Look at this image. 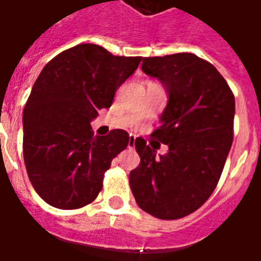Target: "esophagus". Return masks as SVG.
<instances>
[{
	"label": "esophagus",
	"mask_w": 261,
	"mask_h": 261,
	"mask_svg": "<svg viewBox=\"0 0 261 261\" xmlns=\"http://www.w3.org/2000/svg\"><path fill=\"white\" fill-rule=\"evenodd\" d=\"M134 145H136V137L130 136V138H128V148H134Z\"/></svg>",
	"instance_id": "esophagus-1"
}]
</instances>
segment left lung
I'll return each mask as SVG.
<instances>
[{
  "label": "left lung",
  "mask_w": 261,
  "mask_h": 261,
  "mask_svg": "<svg viewBox=\"0 0 261 261\" xmlns=\"http://www.w3.org/2000/svg\"><path fill=\"white\" fill-rule=\"evenodd\" d=\"M142 71L169 95L161 127L151 137L165 155L137 138L140 165L130 172L138 207L159 219H179L207 201L218 185L233 141L235 96L211 63L192 53L145 57Z\"/></svg>",
  "instance_id": "obj_1"
}]
</instances>
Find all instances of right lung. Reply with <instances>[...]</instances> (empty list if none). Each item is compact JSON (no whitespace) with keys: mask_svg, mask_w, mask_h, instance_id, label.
Masks as SVG:
<instances>
[{"mask_svg":"<svg viewBox=\"0 0 261 261\" xmlns=\"http://www.w3.org/2000/svg\"><path fill=\"white\" fill-rule=\"evenodd\" d=\"M141 59L86 43L44 65L23 109V159L32 186L47 204L76 210L102 190L105 172L130 136L124 130L93 136L91 121L112 106Z\"/></svg>","mask_w":261,"mask_h":261,"instance_id":"right-lung-1","label":"right lung"}]
</instances>
